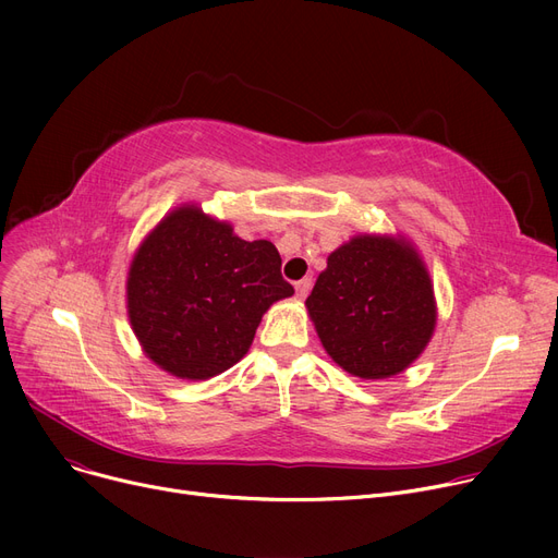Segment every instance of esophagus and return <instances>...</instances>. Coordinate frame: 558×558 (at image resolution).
Returning <instances> with one entry per match:
<instances>
[{
    "mask_svg": "<svg viewBox=\"0 0 558 558\" xmlns=\"http://www.w3.org/2000/svg\"><path fill=\"white\" fill-rule=\"evenodd\" d=\"M310 289H312V278L299 280V282H296V296H299V299H305V296L310 294Z\"/></svg>",
    "mask_w": 558,
    "mask_h": 558,
    "instance_id": "esophagus-1",
    "label": "esophagus"
}]
</instances>
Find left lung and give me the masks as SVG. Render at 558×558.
Returning <instances> with one entry per match:
<instances>
[{"mask_svg": "<svg viewBox=\"0 0 558 558\" xmlns=\"http://www.w3.org/2000/svg\"><path fill=\"white\" fill-rule=\"evenodd\" d=\"M305 305L328 355L364 379L404 371L436 324L434 289L418 253L402 240L371 234L330 253Z\"/></svg>", "mask_w": 558, "mask_h": 558, "instance_id": "1", "label": "left lung"}]
</instances>
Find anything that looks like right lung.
Instances as JSON below:
<instances>
[{
    "instance_id": "right-lung-1",
    "label": "right lung",
    "mask_w": 558,
    "mask_h": 558,
    "mask_svg": "<svg viewBox=\"0 0 558 558\" xmlns=\"http://www.w3.org/2000/svg\"><path fill=\"white\" fill-rule=\"evenodd\" d=\"M278 248L240 240L198 208L165 217L135 253L129 318L144 353L167 373L208 379L238 364L276 301L294 294Z\"/></svg>"
}]
</instances>
